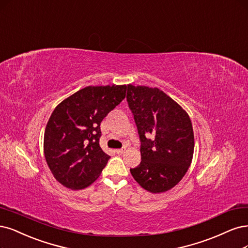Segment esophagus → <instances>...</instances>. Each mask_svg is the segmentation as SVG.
<instances>
[{
  "label": "esophagus",
  "instance_id": "34e87169",
  "mask_svg": "<svg viewBox=\"0 0 248 248\" xmlns=\"http://www.w3.org/2000/svg\"><path fill=\"white\" fill-rule=\"evenodd\" d=\"M125 151H126V149H125V148H122V149H118V150H116L117 154H123Z\"/></svg>",
  "mask_w": 248,
  "mask_h": 248
}]
</instances>
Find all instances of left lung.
Returning <instances> with one entry per match:
<instances>
[{"label":"left lung","mask_w":248,"mask_h":248,"mask_svg":"<svg viewBox=\"0 0 248 248\" xmlns=\"http://www.w3.org/2000/svg\"><path fill=\"white\" fill-rule=\"evenodd\" d=\"M126 99L140 140L141 161L130 168L133 178L151 193L172 189L193 158L195 142L189 115L158 88L129 84Z\"/></svg>","instance_id":"1"}]
</instances>
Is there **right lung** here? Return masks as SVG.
<instances>
[{"label": "right lung", "instance_id": "add662e5", "mask_svg": "<svg viewBox=\"0 0 248 248\" xmlns=\"http://www.w3.org/2000/svg\"><path fill=\"white\" fill-rule=\"evenodd\" d=\"M126 85L88 86L59 104L44 134V154L53 176L62 186H90L110 158L101 150L100 123L126 95Z\"/></svg>", "mask_w": 248, "mask_h": 248}]
</instances>
